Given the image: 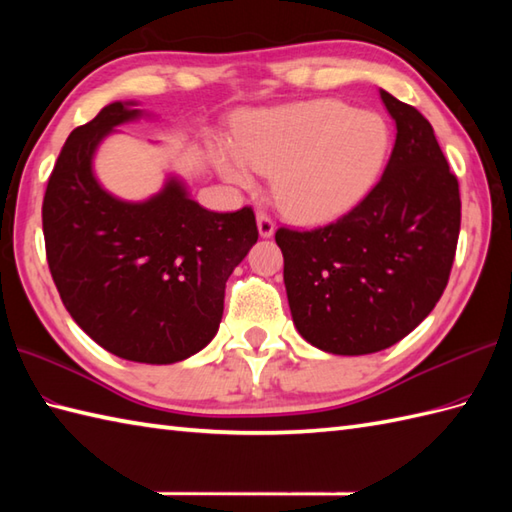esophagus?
<instances>
[{
	"mask_svg": "<svg viewBox=\"0 0 512 512\" xmlns=\"http://www.w3.org/2000/svg\"><path fill=\"white\" fill-rule=\"evenodd\" d=\"M257 228H259V235L270 237L275 233V220L266 211H259L257 213Z\"/></svg>",
	"mask_w": 512,
	"mask_h": 512,
	"instance_id": "1",
	"label": "esophagus"
}]
</instances>
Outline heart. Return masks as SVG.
I'll return each instance as SVG.
<instances>
[{"mask_svg": "<svg viewBox=\"0 0 512 512\" xmlns=\"http://www.w3.org/2000/svg\"><path fill=\"white\" fill-rule=\"evenodd\" d=\"M389 151V127L374 112L323 99L255 112L237 127L235 149H217L222 176L237 184L253 169L273 173L281 209L303 222H325L361 202Z\"/></svg>", "mask_w": 512, "mask_h": 512, "instance_id": "obj_1", "label": "heart"}]
</instances>
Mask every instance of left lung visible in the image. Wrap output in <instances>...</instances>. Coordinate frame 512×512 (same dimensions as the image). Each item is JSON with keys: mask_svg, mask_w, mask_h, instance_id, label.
Segmentation results:
<instances>
[{"mask_svg": "<svg viewBox=\"0 0 512 512\" xmlns=\"http://www.w3.org/2000/svg\"><path fill=\"white\" fill-rule=\"evenodd\" d=\"M396 121L383 176L352 211L310 231L277 228L299 334L323 352L391 347L436 308L460 235V187L431 123L380 90Z\"/></svg>", "mask_w": 512, "mask_h": 512, "instance_id": "1", "label": "left lung"}]
</instances>
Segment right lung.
Wrapping results in <instances>:
<instances>
[{
    "mask_svg": "<svg viewBox=\"0 0 512 512\" xmlns=\"http://www.w3.org/2000/svg\"><path fill=\"white\" fill-rule=\"evenodd\" d=\"M138 114L110 103L68 136L43 195V239L54 286L76 325L127 361L169 365L213 339L226 281L259 231L250 206L206 211L178 180L147 202H123L101 189L94 151Z\"/></svg>",
    "mask_w": 512,
    "mask_h": 512,
    "instance_id": "1",
    "label": "right lung"
}]
</instances>
